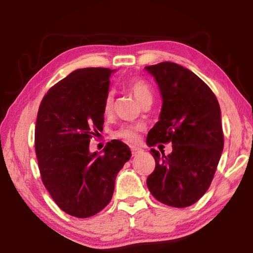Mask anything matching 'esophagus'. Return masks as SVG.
<instances>
[{
    "label": "esophagus",
    "mask_w": 253,
    "mask_h": 253,
    "mask_svg": "<svg viewBox=\"0 0 253 253\" xmlns=\"http://www.w3.org/2000/svg\"><path fill=\"white\" fill-rule=\"evenodd\" d=\"M130 149H131V154H132V155H134V156L138 155V154H140V153L143 152L142 149L138 148V147H135V146H131V147H130Z\"/></svg>",
    "instance_id": "esophagus-1"
}]
</instances>
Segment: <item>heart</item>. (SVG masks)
Returning <instances> with one entry per match:
<instances>
[{"label":"heart","instance_id":"heart-1","mask_svg":"<svg viewBox=\"0 0 253 253\" xmlns=\"http://www.w3.org/2000/svg\"><path fill=\"white\" fill-rule=\"evenodd\" d=\"M126 87L129 89L130 92L135 96V98L138 100L140 104H145L148 100L153 99V90L151 84H149L146 80L142 78H132L126 83ZM114 97L115 93L113 90H109L106 93L104 105H102V109H104L105 115L111 114L114 108ZM144 129V125L139 123L134 124H124L121 127H118L116 130L114 131V137L116 138L123 139L128 143H135L138 139V134Z\"/></svg>","mask_w":253,"mask_h":253}]
</instances>
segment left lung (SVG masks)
<instances>
[{
  "label": "left lung",
  "mask_w": 253,
  "mask_h": 253,
  "mask_svg": "<svg viewBox=\"0 0 253 253\" xmlns=\"http://www.w3.org/2000/svg\"><path fill=\"white\" fill-rule=\"evenodd\" d=\"M163 98L160 121L147 135L148 146L172 143L168 156L152 148L155 169L147 177L152 195L163 204L186 208L212 183L224 138L220 105L211 88L177 63L147 66Z\"/></svg>",
  "instance_id": "obj_1"
}]
</instances>
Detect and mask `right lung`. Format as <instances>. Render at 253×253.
I'll list each match as a JSON object with an SVG mask.
<instances>
[{"instance_id":"right-lung-1","label":"right lung","mask_w":253,"mask_h":253,"mask_svg":"<svg viewBox=\"0 0 253 253\" xmlns=\"http://www.w3.org/2000/svg\"><path fill=\"white\" fill-rule=\"evenodd\" d=\"M113 71L75 70L49 89L38 111L34 146L42 183L62 211L81 219L110 202L117 174L131 156L117 139L106 144L102 155L89 152L90 139L102 130Z\"/></svg>"}]
</instances>
